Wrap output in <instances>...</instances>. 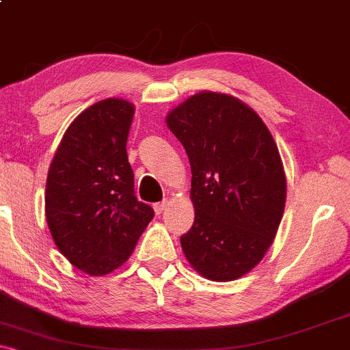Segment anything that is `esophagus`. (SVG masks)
<instances>
[{
	"label": "esophagus",
	"mask_w": 350,
	"mask_h": 350,
	"mask_svg": "<svg viewBox=\"0 0 350 350\" xmlns=\"http://www.w3.org/2000/svg\"><path fill=\"white\" fill-rule=\"evenodd\" d=\"M166 200H161V202H156L154 204V212H156V214H163V211H164V208H166Z\"/></svg>",
	"instance_id": "esophagus-1"
}]
</instances>
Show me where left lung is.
<instances>
[{
	"instance_id": "obj_1",
	"label": "left lung",
	"mask_w": 350,
	"mask_h": 350,
	"mask_svg": "<svg viewBox=\"0 0 350 350\" xmlns=\"http://www.w3.org/2000/svg\"><path fill=\"white\" fill-rule=\"evenodd\" d=\"M167 126L191 163L194 224L180 235L200 275L230 281L273 243L286 199L278 148L258 115L230 95L200 92L171 111Z\"/></svg>"
}]
</instances>
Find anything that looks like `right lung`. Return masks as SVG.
Instances as JSON below:
<instances>
[{
    "label": "right lung",
    "mask_w": 350,
    "mask_h": 350,
    "mask_svg": "<svg viewBox=\"0 0 350 350\" xmlns=\"http://www.w3.org/2000/svg\"><path fill=\"white\" fill-rule=\"evenodd\" d=\"M135 108L107 98L72 122L49 167L46 219L55 245L88 275L102 276L130 258L154 217L135 196L126 139Z\"/></svg>",
    "instance_id": "1"
}]
</instances>
